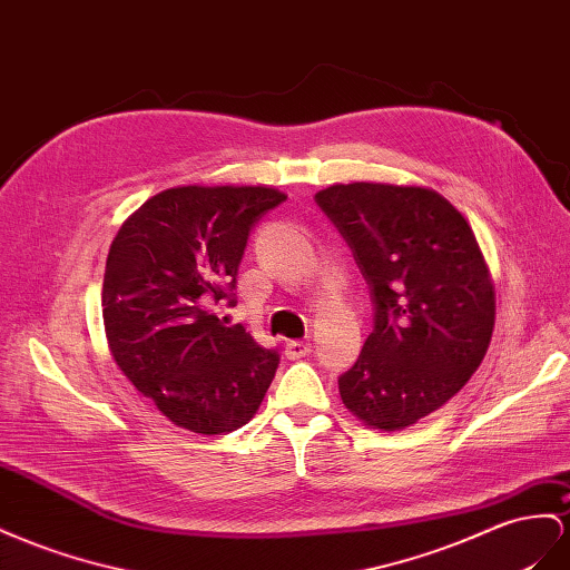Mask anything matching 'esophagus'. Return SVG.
I'll return each mask as SVG.
<instances>
[{"label": "esophagus", "instance_id": "34e87169", "mask_svg": "<svg viewBox=\"0 0 570 570\" xmlns=\"http://www.w3.org/2000/svg\"><path fill=\"white\" fill-rule=\"evenodd\" d=\"M312 352V343L309 341H287L285 343V355L287 360H302Z\"/></svg>", "mask_w": 570, "mask_h": 570}]
</instances>
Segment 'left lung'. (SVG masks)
I'll return each mask as SVG.
<instances>
[{
	"instance_id": "8db88e82",
	"label": "left lung",
	"mask_w": 570,
	"mask_h": 570,
	"mask_svg": "<svg viewBox=\"0 0 570 570\" xmlns=\"http://www.w3.org/2000/svg\"><path fill=\"white\" fill-rule=\"evenodd\" d=\"M368 285L374 328L337 376L368 426L405 429L465 386L494 331V287L468 220L422 187L352 181L314 196Z\"/></svg>"
}]
</instances>
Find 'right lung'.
Returning a JSON list of instances; mask_svg holds the SVG:
<instances>
[{
  "instance_id": "add662e5",
  "label": "right lung",
  "mask_w": 570,
  "mask_h": 570,
  "mask_svg": "<svg viewBox=\"0 0 570 570\" xmlns=\"http://www.w3.org/2000/svg\"><path fill=\"white\" fill-rule=\"evenodd\" d=\"M271 187H177L121 225L105 264L102 318L112 357L138 393L194 434H227L264 400L278 350L210 302L235 306L237 268L256 223L285 202Z\"/></svg>"
}]
</instances>
